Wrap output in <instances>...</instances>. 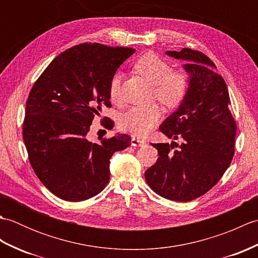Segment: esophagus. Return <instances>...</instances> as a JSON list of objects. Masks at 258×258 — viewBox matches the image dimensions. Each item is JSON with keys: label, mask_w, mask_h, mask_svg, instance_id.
Segmentation results:
<instances>
[{"label": "esophagus", "mask_w": 258, "mask_h": 258, "mask_svg": "<svg viewBox=\"0 0 258 258\" xmlns=\"http://www.w3.org/2000/svg\"><path fill=\"white\" fill-rule=\"evenodd\" d=\"M131 144H132V146H143L146 144V142L140 138H135V136H133L132 140H131Z\"/></svg>", "instance_id": "1"}]
</instances>
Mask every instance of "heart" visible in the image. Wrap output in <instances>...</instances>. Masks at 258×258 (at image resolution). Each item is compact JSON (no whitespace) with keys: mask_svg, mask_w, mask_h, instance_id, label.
Returning a JSON list of instances; mask_svg holds the SVG:
<instances>
[{"mask_svg":"<svg viewBox=\"0 0 258 258\" xmlns=\"http://www.w3.org/2000/svg\"><path fill=\"white\" fill-rule=\"evenodd\" d=\"M133 70L141 78L154 85L155 97L167 107L178 106L186 95L188 82L182 72H171V65L154 53H146L133 64ZM120 75L113 76L109 84V97L113 103L119 101ZM162 118L157 105L133 107L120 117V127L136 136H145Z\"/></svg>","mask_w":258,"mask_h":258,"instance_id":"obj_1","label":"heart"}]
</instances>
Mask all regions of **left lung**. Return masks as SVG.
Instances as JSON below:
<instances>
[{"label":"left lung","instance_id":"8db88e82","mask_svg":"<svg viewBox=\"0 0 258 258\" xmlns=\"http://www.w3.org/2000/svg\"><path fill=\"white\" fill-rule=\"evenodd\" d=\"M182 59L188 75L187 92L178 108L164 120L160 131L176 142L152 144L158 151L156 163L146 169L150 187L164 199L189 202L210 190L231 164L236 123L228 109L225 81L204 54L190 48L167 51ZM178 147L173 150V146Z\"/></svg>","mask_w":258,"mask_h":258}]
</instances>
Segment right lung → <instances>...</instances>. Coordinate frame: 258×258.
Instances as JSON below:
<instances>
[{
  "mask_svg": "<svg viewBox=\"0 0 258 258\" xmlns=\"http://www.w3.org/2000/svg\"><path fill=\"white\" fill-rule=\"evenodd\" d=\"M134 48L83 43L59 54L33 85L26 102L23 140L43 185L64 201L97 195L109 180V160L131 145L116 133L101 143L87 140L93 119L109 107V84ZM107 127L113 122L107 119Z\"/></svg>",
  "mask_w": 258,
  "mask_h": 258,
  "instance_id": "right-lung-1",
  "label": "right lung"
}]
</instances>
